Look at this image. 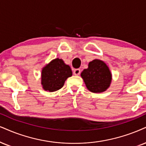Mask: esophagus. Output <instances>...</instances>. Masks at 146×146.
<instances>
[{
	"mask_svg": "<svg viewBox=\"0 0 146 146\" xmlns=\"http://www.w3.org/2000/svg\"><path fill=\"white\" fill-rule=\"evenodd\" d=\"M74 74V75H79L80 74V69H75L73 72Z\"/></svg>",
	"mask_w": 146,
	"mask_h": 146,
	"instance_id": "1",
	"label": "esophagus"
}]
</instances>
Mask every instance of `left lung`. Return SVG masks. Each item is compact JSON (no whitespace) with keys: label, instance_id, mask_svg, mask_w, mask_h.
<instances>
[{"label":"left lung","instance_id":"8db88e82","mask_svg":"<svg viewBox=\"0 0 146 146\" xmlns=\"http://www.w3.org/2000/svg\"><path fill=\"white\" fill-rule=\"evenodd\" d=\"M87 89L92 93H102L110 86L112 76L108 66L100 59H94L89 63L88 68L81 72Z\"/></svg>","mask_w":146,"mask_h":146}]
</instances>
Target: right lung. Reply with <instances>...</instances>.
<instances>
[{
  "label": "right lung",
  "instance_id": "add662e5",
  "mask_svg": "<svg viewBox=\"0 0 146 146\" xmlns=\"http://www.w3.org/2000/svg\"><path fill=\"white\" fill-rule=\"evenodd\" d=\"M72 76L68 65L62 59L56 58L42 68L41 71V84L46 91L53 92L60 89L66 79Z\"/></svg>",
  "mask_w": 146,
  "mask_h": 146
}]
</instances>
